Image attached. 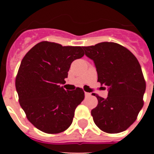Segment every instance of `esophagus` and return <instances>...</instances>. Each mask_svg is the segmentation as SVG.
I'll return each instance as SVG.
<instances>
[{
    "mask_svg": "<svg viewBox=\"0 0 154 154\" xmlns=\"http://www.w3.org/2000/svg\"><path fill=\"white\" fill-rule=\"evenodd\" d=\"M85 97H89V96H91V93H89V92H85Z\"/></svg>",
    "mask_w": 154,
    "mask_h": 154,
    "instance_id": "34e87169",
    "label": "esophagus"
}]
</instances>
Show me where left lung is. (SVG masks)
<instances>
[{"mask_svg":"<svg viewBox=\"0 0 154 154\" xmlns=\"http://www.w3.org/2000/svg\"><path fill=\"white\" fill-rule=\"evenodd\" d=\"M82 48L94 61L98 82L109 88L106 99L94 95L98 99L97 106L91 111L94 123L105 133L125 131L143 106L146 82L140 65L130 50L115 42Z\"/></svg>","mask_w":154,"mask_h":154,"instance_id":"left-lung-1","label":"left lung"}]
</instances>
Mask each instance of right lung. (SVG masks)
Masks as SVG:
<instances>
[{
    "mask_svg": "<svg viewBox=\"0 0 154 154\" xmlns=\"http://www.w3.org/2000/svg\"><path fill=\"white\" fill-rule=\"evenodd\" d=\"M85 55L80 46L39 42L24 55L15 79L19 103L27 119L37 129L49 134L71 126L76 107L85 98L83 89L65 91L72 62Z\"/></svg>",
    "mask_w": 154,
    "mask_h": 154,
    "instance_id": "obj_1",
    "label": "right lung"
}]
</instances>
